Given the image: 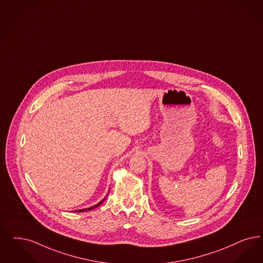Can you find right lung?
Masks as SVG:
<instances>
[{
    "label": "right lung",
    "mask_w": 263,
    "mask_h": 263,
    "mask_svg": "<svg viewBox=\"0 0 263 263\" xmlns=\"http://www.w3.org/2000/svg\"><path fill=\"white\" fill-rule=\"evenodd\" d=\"M108 192H109V191H108ZM107 195H108V194H107ZM107 195H106V197H107ZM106 197L104 198L103 200H101L100 202H98L97 204H95V205H93V206H91V208H88V209H83V210H75V211H77V212H84V211H89V210H94V209H96V208H98V206H99L101 203H103V202H104V200L106 199Z\"/></svg>",
    "instance_id": "right-lung-1"
}]
</instances>
